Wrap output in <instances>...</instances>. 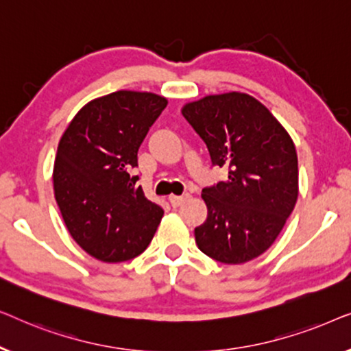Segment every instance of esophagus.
<instances>
[{"instance_id":"esophagus-1","label":"esophagus","mask_w":351,"mask_h":351,"mask_svg":"<svg viewBox=\"0 0 351 351\" xmlns=\"http://www.w3.org/2000/svg\"><path fill=\"white\" fill-rule=\"evenodd\" d=\"M186 198H190L189 193H184V195H171V196H169V203H171L172 208H179V206H180L182 203H184V201H185Z\"/></svg>"}]
</instances>
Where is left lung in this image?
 Listing matches in <instances>:
<instances>
[{
    "label": "left lung",
    "instance_id": "8db88e82",
    "mask_svg": "<svg viewBox=\"0 0 351 351\" xmlns=\"http://www.w3.org/2000/svg\"><path fill=\"white\" fill-rule=\"evenodd\" d=\"M228 180L203 189L208 219L195 228L199 251L244 263L267 251L294 209L297 153L289 134L251 95H208L182 110Z\"/></svg>",
    "mask_w": 351,
    "mask_h": 351
}]
</instances>
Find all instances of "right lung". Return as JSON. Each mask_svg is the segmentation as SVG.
I'll use <instances>...</instances> for the list:
<instances>
[{"mask_svg":"<svg viewBox=\"0 0 351 351\" xmlns=\"http://www.w3.org/2000/svg\"><path fill=\"white\" fill-rule=\"evenodd\" d=\"M167 100L117 90L80 110L62 136L54 191L76 243L102 262L137 257L150 244L165 210L131 176L137 152Z\"/></svg>","mask_w":351,"mask_h":351,"instance_id":"add662e5","label":"right lung"}]
</instances>
